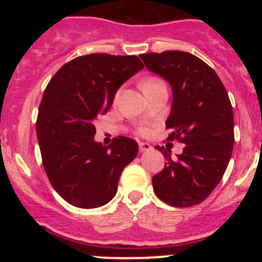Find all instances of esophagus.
<instances>
[{"label": "esophagus", "instance_id": "34e87169", "mask_svg": "<svg viewBox=\"0 0 262 262\" xmlns=\"http://www.w3.org/2000/svg\"><path fill=\"white\" fill-rule=\"evenodd\" d=\"M152 149V145L148 144V143H139V151L140 152H147V151H151Z\"/></svg>", "mask_w": 262, "mask_h": 262}]
</instances>
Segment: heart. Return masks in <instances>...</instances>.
Here are the masks:
<instances>
[{
    "label": "heart",
    "instance_id": "heart-1",
    "mask_svg": "<svg viewBox=\"0 0 262 262\" xmlns=\"http://www.w3.org/2000/svg\"><path fill=\"white\" fill-rule=\"evenodd\" d=\"M161 80H159V78H155V77H151V78H147V80L143 82V86H145V85H154V84H157V82H160ZM139 133L140 134H144L145 133V128H140L139 129Z\"/></svg>",
    "mask_w": 262,
    "mask_h": 262
}]
</instances>
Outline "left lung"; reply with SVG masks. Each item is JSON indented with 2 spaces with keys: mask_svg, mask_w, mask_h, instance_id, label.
Returning a JSON list of instances; mask_svg holds the SVG:
<instances>
[{
  "mask_svg": "<svg viewBox=\"0 0 262 262\" xmlns=\"http://www.w3.org/2000/svg\"><path fill=\"white\" fill-rule=\"evenodd\" d=\"M140 57L172 86L168 140L185 144L176 159L157 145L166 163L152 178L154 190L173 207L198 205L219 184L232 155L233 111L227 90L214 69L191 53L165 51Z\"/></svg>",
  "mask_w": 262,
  "mask_h": 262,
  "instance_id": "left-lung-1",
  "label": "left lung"
}]
</instances>
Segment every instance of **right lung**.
Here are the masks:
<instances>
[{"mask_svg": "<svg viewBox=\"0 0 262 262\" xmlns=\"http://www.w3.org/2000/svg\"><path fill=\"white\" fill-rule=\"evenodd\" d=\"M143 67L138 56L92 53L64 64L48 82L36 135L48 180L72 206L96 209L110 202L123 169L138 155V143L126 136L107 147L97 143L94 123Z\"/></svg>", "mask_w": 262, "mask_h": 262, "instance_id": "1", "label": "right lung"}]
</instances>
